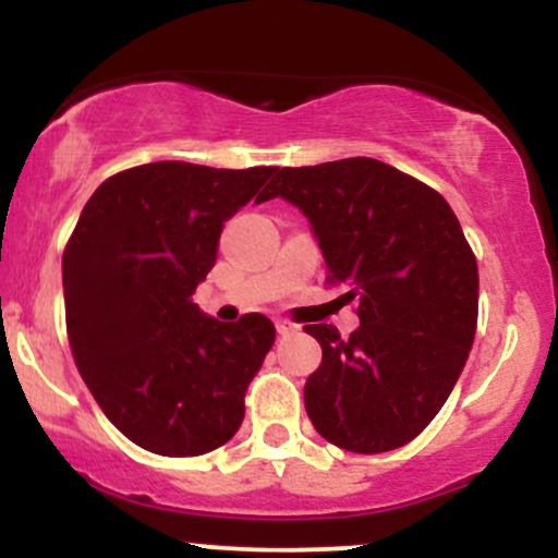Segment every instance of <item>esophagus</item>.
<instances>
[{"label": "esophagus", "instance_id": "1", "mask_svg": "<svg viewBox=\"0 0 558 558\" xmlns=\"http://www.w3.org/2000/svg\"><path fill=\"white\" fill-rule=\"evenodd\" d=\"M275 328H278L280 336H293V332H299V325L291 323V319H275Z\"/></svg>", "mask_w": 558, "mask_h": 558}]
</instances>
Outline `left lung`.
<instances>
[{
    "instance_id": "8db88e82",
    "label": "left lung",
    "mask_w": 558,
    "mask_h": 558,
    "mask_svg": "<svg viewBox=\"0 0 558 558\" xmlns=\"http://www.w3.org/2000/svg\"><path fill=\"white\" fill-rule=\"evenodd\" d=\"M315 230L330 283L356 301L360 328L306 325L323 362L304 386L315 430L338 448L380 453L430 425L462 375L477 328V262L457 215L430 185L380 159L283 168L270 191Z\"/></svg>"
}]
</instances>
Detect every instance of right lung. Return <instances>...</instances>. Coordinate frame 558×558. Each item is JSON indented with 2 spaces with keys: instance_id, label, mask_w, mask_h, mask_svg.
I'll return each mask as SVG.
<instances>
[{
  "instance_id": "obj_1",
  "label": "right lung",
  "mask_w": 558,
  "mask_h": 558,
  "mask_svg": "<svg viewBox=\"0 0 558 558\" xmlns=\"http://www.w3.org/2000/svg\"><path fill=\"white\" fill-rule=\"evenodd\" d=\"M275 170L138 165L94 191L70 235L62 288L73 360L107 420L146 451L198 457L241 427L275 325L259 312L220 323L191 296L215 267L222 222Z\"/></svg>"
}]
</instances>
